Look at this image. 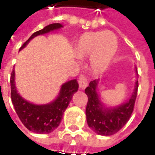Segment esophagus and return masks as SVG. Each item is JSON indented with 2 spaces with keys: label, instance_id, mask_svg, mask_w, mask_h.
Segmentation results:
<instances>
[{
  "label": "esophagus",
  "instance_id": "esophagus-1",
  "mask_svg": "<svg viewBox=\"0 0 155 155\" xmlns=\"http://www.w3.org/2000/svg\"><path fill=\"white\" fill-rule=\"evenodd\" d=\"M78 82H79V85H80V88H81V90H84V88L87 86V79L83 74H81V76L79 77Z\"/></svg>",
  "mask_w": 155,
  "mask_h": 155
}]
</instances>
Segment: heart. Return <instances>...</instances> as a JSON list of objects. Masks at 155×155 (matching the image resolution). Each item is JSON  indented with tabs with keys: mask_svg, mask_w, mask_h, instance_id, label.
<instances>
[{
	"mask_svg": "<svg viewBox=\"0 0 155 155\" xmlns=\"http://www.w3.org/2000/svg\"><path fill=\"white\" fill-rule=\"evenodd\" d=\"M118 50L116 35L111 31L86 32L74 44V53L79 58L91 56V66L101 73L110 65Z\"/></svg>",
	"mask_w": 155,
	"mask_h": 155,
	"instance_id": "heart-1",
	"label": "heart"
}]
</instances>
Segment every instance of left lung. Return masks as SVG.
I'll use <instances>...</instances> for the list:
<instances>
[{
    "label": "left lung",
    "instance_id": "8db88e82",
    "mask_svg": "<svg viewBox=\"0 0 155 155\" xmlns=\"http://www.w3.org/2000/svg\"><path fill=\"white\" fill-rule=\"evenodd\" d=\"M98 82L96 80L91 81L84 91L88 96L85 110L86 120L89 127L94 132L100 135L109 136L116 134L130 120L134 110L139 84L137 80L133 94L129 101L114 108H108L101 102L97 93Z\"/></svg>",
    "mask_w": 155,
    "mask_h": 155
}]
</instances>
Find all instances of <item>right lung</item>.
<instances>
[{"label":"right lung","mask_w":155,"mask_h":155,"mask_svg":"<svg viewBox=\"0 0 155 155\" xmlns=\"http://www.w3.org/2000/svg\"><path fill=\"white\" fill-rule=\"evenodd\" d=\"M62 27L60 23L46 25L41 31L35 32L25 41L20 51L28 44L31 40L40 35H44ZM79 84L76 80L62 84L57 98L47 104H34L22 98L15 85V71L11 74V97L16 114L22 124L29 130L37 134H49L54 131L61 123L64 110H66L74 94L78 91Z\"/></svg>","instance_id":"1"}]
</instances>
